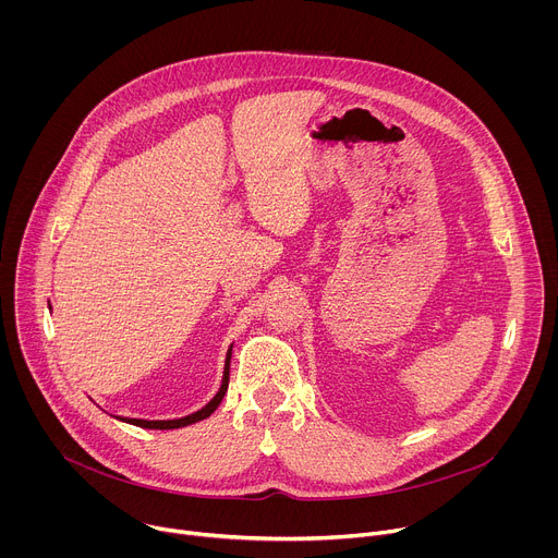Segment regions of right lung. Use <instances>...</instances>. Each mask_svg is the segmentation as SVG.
I'll return each instance as SVG.
<instances>
[{"instance_id": "obj_1", "label": "right lung", "mask_w": 558, "mask_h": 558, "mask_svg": "<svg viewBox=\"0 0 558 558\" xmlns=\"http://www.w3.org/2000/svg\"><path fill=\"white\" fill-rule=\"evenodd\" d=\"M229 362H231V349L227 351V360H225V373H222V384L218 388V392L214 395V400L207 402L201 411L192 413V415H185V417H179V420H134V417H117L121 422H128V424H134L138 428H151V430H172V428H183V426H190V424H196L205 417H209L218 404L222 402V397L227 392V384H229Z\"/></svg>"}]
</instances>
